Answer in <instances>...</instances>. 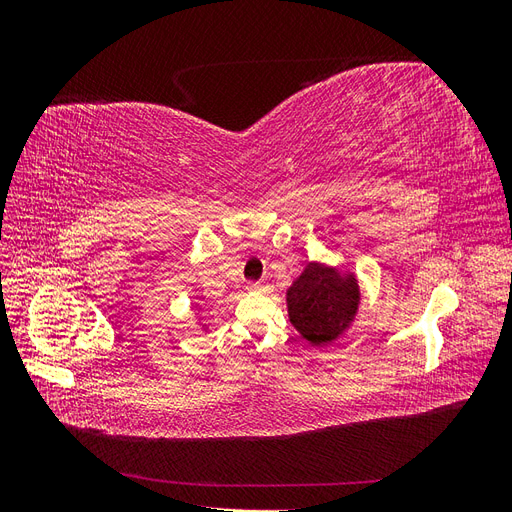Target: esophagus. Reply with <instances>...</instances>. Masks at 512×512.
<instances>
[{
	"instance_id": "esophagus-1",
	"label": "esophagus",
	"mask_w": 512,
	"mask_h": 512,
	"mask_svg": "<svg viewBox=\"0 0 512 512\" xmlns=\"http://www.w3.org/2000/svg\"><path fill=\"white\" fill-rule=\"evenodd\" d=\"M250 290H265V284H262V282H252Z\"/></svg>"
}]
</instances>
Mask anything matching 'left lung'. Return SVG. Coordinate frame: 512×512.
Wrapping results in <instances>:
<instances>
[{"mask_svg": "<svg viewBox=\"0 0 512 512\" xmlns=\"http://www.w3.org/2000/svg\"><path fill=\"white\" fill-rule=\"evenodd\" d=\"M292 327L312 346H327L342 337L359 312L361 290L352 273L309 262L286 292Z\"/></svg>", "mask_w": 512, "mask_h": 512, "instance_id": "obj_1", "label": "left lung"}]
</instances>
